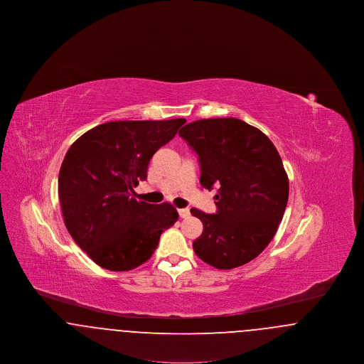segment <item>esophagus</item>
Returning <instances> with one entry per match:
<instances>
[{"instance_id": "1", "label": "esophagus", "mask_w": 364, "mask_h": 364, "mask_svg": "<svg viewBox=\"0 0 364 364\" xmlns=\"http://www.w3.org/2000/svg\"><path fill=\"white\" fill-rule=\"evenodd\" d=\"M178 215L180 218H188L191 215L190 208H178Z\"/></svg>"}]
</instances>
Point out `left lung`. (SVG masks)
I'll return each mask as SVG.
<instances>
[{"label":"left lung","mask_w":364,"mask_h":364,"mask_svg":"<svg viewBox=\"0 0 364 364\" xmlns=\"http://www.w3.org/2000/svg\"><path fill=\"white\" fill-rule=\"evenodd\" d=\"M178 135L199 156L200 184L217 188V213L191 208L203 224L192 242L210 266L229 270L257 258L272 242L288 203L289 181L277 149L239 119H205Z\"/></svg>","instance_id":"8db88e82"}]
</instances>
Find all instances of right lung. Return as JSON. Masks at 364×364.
I'll return each instance as SVG.
<instances>
[{"label":"right lung","mask_w":364,"mask_h":364,"mask_svg":"<svg viewBox=\"0 0 364 364\" xmlns=\"http://www.w3.org/2000/svg\"><path fill=\"white\" fill-rule=\"evenodd\" d=\"M186 119L110 122L77 139L58 174V198L72 239L98 266L128 272L151 258L162 232L178 218L171 203L131 196L156 150Z\"/></svg>","instance_id":"obj_1"}]
</instances>
